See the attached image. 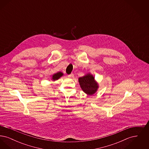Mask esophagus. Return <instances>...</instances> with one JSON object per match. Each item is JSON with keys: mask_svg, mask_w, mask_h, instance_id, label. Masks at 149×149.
Returning <instances> with one entry per match:
<instances>
[{"mask_svg": "<svg viewBox=\"0 0 149 149\" xmlns=\"http://www.w3.org/2000/svg\"><path fill=\"white\" fill-rule=\"evenodd\" d=\"M68 77L69 78L72 79V78H74V75L73 74H70V75H68Z\"/></svg>", "mask_w": 149, "mask_h": 149, "instance_id": "obj_1", "label": "esophagus"}]
</instances>
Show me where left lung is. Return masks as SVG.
<instances>
[{"instance_id":"left-lung-1","label":"left lung","mask_w":149,"mask_h":149,"mask_svg":"<svg viewBox=\"0 0 149 149\" xmlns=\"http://www.w3.org/2000/svg\"><path fill=\"white\" fill-rule=\"evenodd\" d=\"M82 91L88 95H92L97 92L99 84L92 74L87 73L84 76L78 79Z\"/></svg>"}]
</instances>
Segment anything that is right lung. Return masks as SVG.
<instances>
[{"mask_svg":"<svg viewBox=\"0 0 149 149\" xmlns=\"http://www.w3.org/2000/svg\"><path fill=\"white\" fill-rule=\"evenodd\" d=\"M63 75H64V74L62 72H61V71H58V72H57L55 73V74H54L52 75V78H51L52 81H56L57 80H58V79H60L61 77H63Z\"/></svg>","mask_w":149,"mask_h":149,"instance_id":"1","label":"right lung"}]
</instances>
